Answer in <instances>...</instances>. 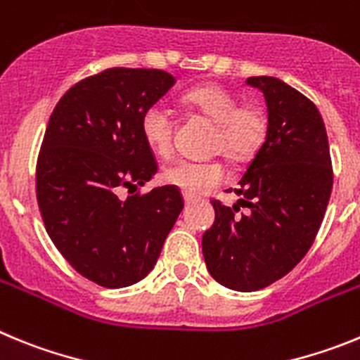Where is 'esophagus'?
<instances>
[{
	"mask_svg": "<svg viewBox=\"0 0 360 360\" xmlns=\"http://www.w3.org/2000/svg\"><path fill=\"white\" fill-rule=\"evenodd\" d=\"M195 196H193V195H187V193H184V202H186V203H193V202H195Z\"/></svg>",
	"mask_w": 360,
	"mask_h": 360,
	"instance_id": "obj_1",
	"label": "esophagus"
}]
</instances>
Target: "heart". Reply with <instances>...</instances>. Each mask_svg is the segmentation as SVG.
I'll return each instance as SVG.
<instances>
[{
  "mask_svg": "<svg viewBox=\"0 0 360 360\" xmlns=\"http://www.w3.org/2000/svg\"><path fill=\"white\" fill-rule=\"evenodd\" d=\"M186 110L198 113L214 124L212 149L224 153L234 162L250 158L259 149L266 135V113L256 104H240L236 94L219 84H202L184 91L180 97ZM146 144L155 155L167 157L173 151L174 119L167 106L160 103L146 108L141 119ZM162 180L187 195H200L225 180L221 162L174 160L162 169Z\"/></svg>",
  "mask_w": 360,
  "mask_h": 360,
  "instance_id": "b5f03b06",
  "label": "heart"
}]
</instances>
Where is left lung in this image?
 I'll return each instance as SVG.
<instances>
[{
  "mask_svg": "<svg viewBox=\"0 0 360 360\" xmlns=\"http://www.w3.org/2000/svg\"><path fill=\"white\" fill-rule=\"evenodd\" d=\"M269 111L266 136L234 189L239 206L212 200L203 232L209 274L224 287L254 292L287 276L311 247L332 195L333 173L323 117L310 98L276 77H249Z\"/></svg>",
  "mask_w": 360,
  "mask_h": 360,
  "instance_id": "8db88e82",
  "label": "left lung"
}]
</instances>
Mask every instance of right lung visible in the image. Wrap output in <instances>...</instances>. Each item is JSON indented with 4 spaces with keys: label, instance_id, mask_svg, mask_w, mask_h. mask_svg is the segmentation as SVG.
I'll return each instance as SVG.
<instances>
[{
    "label": "right lung",
    "instance_id": "add662e5",
    "mask_svg": "<svg viewBox=\"0 0 360 360\" xmlns=\"http://www.w3.org/2000/svg\"><path fill=\"white\" fill-rule=\"evenodd\" d=\"M173 84L164 70L108 68L72 86L44 131L36 167L44 227L66 262L104 288L146 278L184 209L173 186L119 198L157 173L141 119Z\"/></svg>",
    "mask_w": 360,
    "mask_h": 360
}]
</instances>
